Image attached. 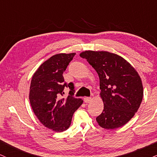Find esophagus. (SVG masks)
<instances>
[{
  "instance_id": "obj_1",
  "label": "esophagus",
  "mask_w": 157,
  "mask_h": 157,
  "mask_svg": "<svg viewBox=\"0 0 157 157\" xmlns=\"http://www.w3.org/2000/svg\"><path fill=\"white\" fill-rule=\"evenodd\" d=\"M92 101V98L90 97H85L84 98V101L85 103H90Z\"/></svg>"
}]
</instances>
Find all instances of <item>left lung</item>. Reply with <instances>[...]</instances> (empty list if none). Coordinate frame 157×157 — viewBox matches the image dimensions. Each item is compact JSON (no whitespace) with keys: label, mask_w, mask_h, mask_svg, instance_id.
I'll return each mask as SVG.
<instances>
[{"label":"left lung","mask_w":157,"mask_h":157,"mask_svg":"<svg viewBox=\"0 0 157 157\" xmlns=\"http://www.w3.org/2000/svg\"><path fill=\"white\" fill-rule=\"evenodd\" d=\"M96 71L100 79L104 110L96 117L99 126L114 129L124 126L140 106L143 87L136 70L123 57L107 51L80 53Z\"/></svg>","instance_id":"8db88e82"}]
</instances>
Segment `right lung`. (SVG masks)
<instances>
[{
  "label": "right lung",
  "instance_id": "add662e5",
  "mask_svg": "<svg viewBox=\"0 0 157 157\" xmlns=\"http://www.w3.org/2000/svg\"><path fill=\"white\" fill-rule=\"evenodd\" d=\"M75 53H59L51 56L35 72L31 78L29 100L35 115L45 127L56 132L67 130L73 113L82 104V98L73 97V83L64 82L63 73ZM71 90L62 97L63 90Z\"/></svg>",
  "mask_w": 157,
  "mask_h": 157
}]
</instances>
